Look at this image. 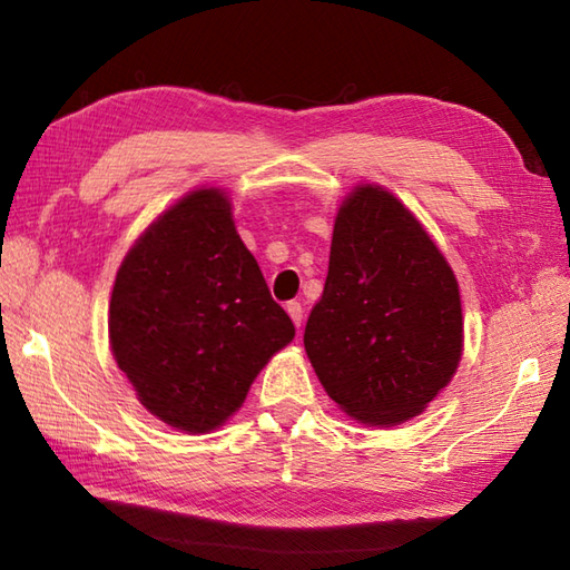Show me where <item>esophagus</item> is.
I'll return each instance as SVG.
<instances>
[{
  "label": "esophagus",
  "instance_id": "34e87169",
  "mask_svg": "<svg viewBox=\"0 0 570 570\" xmlns=\"http://www.w3.org/2000/svg\"><path fill=\"white\" fill-rule=\"evenodd\" d=\"M286 313L292 316L296 328H301V323H304V308H301L298 301H292V304H286Z\"/></svg>",
  "mask_w": 570,
  "mask_h": 570
}]
</instances>
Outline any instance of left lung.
<instances>
[{
	"label": "left lung",
	"instance_id": "1",
	"mask_svg": "<svg viewBox=\"0 0 570 570\" xmlns=\"http://www.w3.org/2000/svg\"><path fill=\"white\" fill-rule=\"evenodd\" d=\"M304 345L323 390L367 426L419 416L453 380L463 355L455 274L386 188L360 184L337 208Z\"/></svg>",
	"mask_w": 570,
	"mask_h": 570
}]
</instances>
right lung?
Segmentation results:
<instances>
[{
	"mask_svg": "<svg viewBox=\"0 0 570 570\" xmlns=\"http://www.w3.org/2000/svg\"><path fill=\"white\" fill-rule=\"evenodd\" d=\"M107 328L141 406L186 433L220 429L296 335L215 186L186 193L131 245Z\"/></svg>",
	"mask_w": 570,
	"mask_h": 570,
	"instance_id": "1",
	"label": "right lung"
}]
</instances>
